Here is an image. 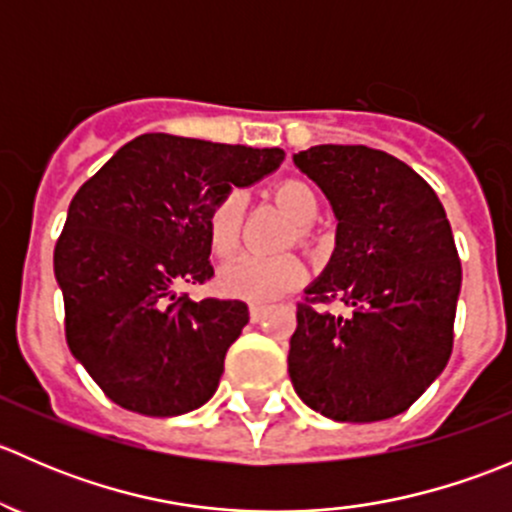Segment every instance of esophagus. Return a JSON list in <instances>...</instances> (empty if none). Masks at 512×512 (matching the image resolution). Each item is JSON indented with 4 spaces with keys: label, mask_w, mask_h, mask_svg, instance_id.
Returning a JSON list of instances; mask_svg holds the SVG:
<instances>
[{
    "label": "esophagus",
    "mask_w": 512,
    "mask_h": 512,
    "mask_svg": "<svg viewBox=\"0 0 512 512\" xmlns=\"http://www.w3.org/2000/svg\"><path fill=\"white\" fill-rule=\"evenodd\" d=\"M270 312V307L262 302H250V319L252 322H260V319H265V314Z\"/></svg>",
    "instance_id": "obj_1"
}]
</instances>
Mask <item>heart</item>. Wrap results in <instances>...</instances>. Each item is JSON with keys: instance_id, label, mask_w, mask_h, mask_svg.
Returning <instances> with one entry per match:
<instances>
[{"instance_id": "heart-1", "label": "heart", "mask_w": 512, "mask_h": 512, "mask_svg": "<svg viewBox=\"0 0 512 512\" xmlns=\"http://www.w3.org/2000/svg\"><path fill=\"white\" fill-rule=\"evenodd\" d=\"M277 203L287 210L289 218L297 223V235L307 237L309 225L314 223L319 213V195L307 180L285 178L272 188ZM242 230V195L237 190L225 193L213 205L208 215V240L215 255H230L240 242ZM307 267L302 257L280 255V257H260L245 252L235 257L220 272V282L227 294L250 299V302H267V299L280 297L282 292L292 289L304 280Z\"/></svg>"}]
</instances>
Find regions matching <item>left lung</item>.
I'll return each mask as SVG.
<instances>
[{"instance_id": "left-lung-1", "label": "left lung", "mask_w": 512, "mask_h": 512, "mask_svg": "<svg viewBox=\"0 0 512 512\" xmlns=\"http://www.w3.org/2000/svg\"><path fill=\"white\" fill-rule=\"evenodd\" d=\"M294 163L339 220L332 262L297 302L294 391L334 421L404 414L453 352L461 260L446 210L416 170L384 151L314 146ZM334 301L350 314L329 313Z\"/></svg>"}]
</instances>
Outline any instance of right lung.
Wrapping results in <instances>:
<instances>
[{"label":"right lung","mask_w":512,"mask_h":512,"mask_svg":"<svg viewBox=\"0 0 512 512\" xmlns=\"http://www.w3.org/2000/svg\"><path fill=\"white\" fill-rule=\"evenodd\" d=\"M282 156L143 133L74 195L54 247L66 344L113 404L178 416L215 394L247 304L193 302L175 287L215 275L210 210L230 185L255 183Z\"/></svg>","instance_id":"obj_1"}]
</instances>
